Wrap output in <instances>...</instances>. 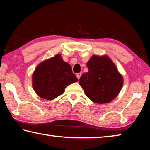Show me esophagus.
<instances>
[{
	"instance_id": "1",
	"label": "esophagus",
	"mask_w": 150,
	"mask_h": 150,
	"mask_svg": "<svg viewBox=\"0 0 150 150\" xmlns=\"http://www.w3.org/2000/svg\"><path fill=\"white\" fill-rule=\"evenodd\" d=\"M81 73H77V74H76V77H77L78 79H79L80 77H81Z\"/></svg>"
}]
</instances>
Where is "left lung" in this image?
<instances>
[{"mask_svg": "<svg viewBox=\"0 0 150 150\" xmlns=\"http://www.w3.org/2000/svg\"><path fill=\"white\" fill-rule=\"evenodd\" d=\"M88 69L79 79V83L85 95L97 104L112 101L122 88L124 79L108 55H93L87 63Z\"/></svg>", "mask_w": 150, "mask_h": 150, "instance_id": "8db88e82", "label": "left lung"}]
</instances>
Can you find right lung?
Returning <instances> with one entry per match:
<instances>
[{
    "label": "right lung",
    "instance_id": "add662e5",
    "mask_svg": "<svg viewBox=\"0 0 150 150\" xmlns=\"http://www.w3.org/2000/svg\"><path fill=\"white\" fill-rule=\"evenodd\" d=\"M77 81L71 66L63 61L59 54L39 63L32 76L35 93L40 98L48 100L62 95L67 86Z\"/></svg>",
    "mask_w": 150,
    "mask_h": 150
}]
</instances>
